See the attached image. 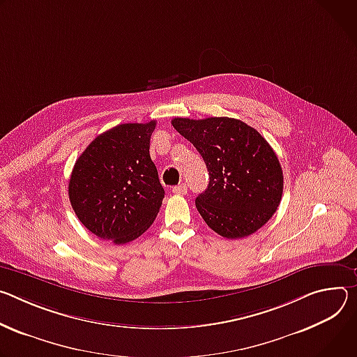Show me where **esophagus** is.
Segmentation results:
<instances>
[{
  "instance_id": "1",
  "label": "esophagus",
  "mask_w": 357,
  "mask_h": 357,
  "mask_svg": "<svg viewBox=\"0 0 357 357\" xmlns=\"http://www.w3.org/2000/svg\"><path fill=\"white\" fill-rule=\"evenodd\" d=\"M173 192L174 194H178V195H184L187 194V185L183 183V184H178L176 187H173Z\"/></svg>"
}]
</instances>
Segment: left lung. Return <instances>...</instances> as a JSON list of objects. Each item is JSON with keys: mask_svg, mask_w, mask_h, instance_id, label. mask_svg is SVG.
Wrapping results in <instances>:
<instances>
[{"mask_svg": "<svg viewBox=\"0 0 357 357\" xmlns=\"http://www.w3.org/2000/svg\"><path fill=\"white\" fill-rule=\"evenodd\" d=\"M172 125L207 166L208 187L195 199L207 225L224 238L236 240L266 224L284 191L282 167L269 143L232 117H176Z\"/></svg>", "mask_w": 357, "mask_h": 357, "instance_id": "left-lung-1", "label": "left lung"}]
</instances>
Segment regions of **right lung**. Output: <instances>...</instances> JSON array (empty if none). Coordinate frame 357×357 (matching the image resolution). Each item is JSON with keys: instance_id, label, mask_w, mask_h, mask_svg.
I'll use <instances>...</instances> for the list:
<instances>
[{"instance_id": "right-lung-1", "label": "right lung", "mask_w": 357, "mask_h": 357, "mask_svg": "<svg viewBox=\"0 0 357 357\" xmlns=\"http://www.w3.org/2000/svg\"><path fill=\"white\" fill-rule=\"evenodd\" d=\"M155 122L123 123L99 135L77 157L68 194L92 234L117 245L140 236L154 221L165 188L150 158Z\"/></svg>"}]
</instances>
